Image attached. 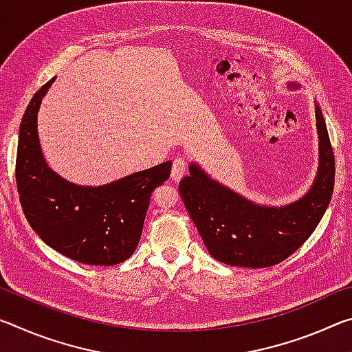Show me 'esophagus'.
I'll return each instance as SVG.
<instances>
[{
	"mask_svg": "<svg viewBox=\"0 0 352 352\" xmlns=\"http://www.w3.org/2000/svg\"><path fill=\"white\" fill-rule=\"evenodd\" d=\"M186 168H188V163L186 160L178 157L174 160V163H172V170H170V178L174 182H178L180 178L184 175V172H186Z\"/></svg>",
	"mask_w": 352,
	"mask_h": 352,
	"instance_id": "34e87169",
	"label": "esophagus"
}]
</instances>
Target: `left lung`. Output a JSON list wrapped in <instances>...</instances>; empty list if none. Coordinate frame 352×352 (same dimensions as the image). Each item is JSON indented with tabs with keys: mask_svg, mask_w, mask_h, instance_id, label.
<instances>
[{
	"mask_svg": "<svg viewBox=\"0 0 352 352\" xmlns=\"http://www.w3.org/2000/svg\"><path fill=\"white\" fill-rule=\"evenodd\" d=\"M301 85L289 82L287 88ZM318 169L311 189L281 206L261 205L214 180L194 162L178 190L214 259L233 267L262 269L295 253L317 228L332 197L336 160L320 105L315 102Z\"/></svg>",
	"mask_w": 352,
	"mask_h": 352,
	"instance_id": "1",
	"label": "left lung"
}]
</instances>
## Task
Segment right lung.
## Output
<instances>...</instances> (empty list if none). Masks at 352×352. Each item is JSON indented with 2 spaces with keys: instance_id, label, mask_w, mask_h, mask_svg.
<instances>
[{
  "instance_id": "1",
  "label": "right lung",
  "mask_w": 352,
  "mask_h": 352,
  "mask_svg": "<svg viewBox=\"0 0 352 352\" xmlns=\"http://www.w3.org/2000/svg\"><path fill=\"white\" fill-rule=\"evenodd\" d=\"M56 77L34 94L23 115L16 151V188L23 212L46 245L88 265L121 264L138 247L155 188L170 175V162L99 186L68 182L47 166L37 116Z\"/></svg>"
}]
</instances>
